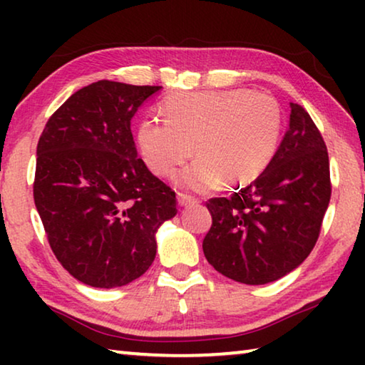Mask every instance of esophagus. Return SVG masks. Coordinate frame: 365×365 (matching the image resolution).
Returning <instances> with one entry per match:
<instances>
[{
  "instance_id": "1",
  "label": "esophagus",
  "mask_w": 365,
  "mask_h": 365,
  "mask_svg": "<svg viewBox=\"0 0 365 365\" xmlns=\"http://www.w3.org/2000/svg\"><path fill=\"white\" fill-rule=\"evenodd\" d=\"M177 201L180 206H190V205H195V202H200L197 201V197L185 195V193H177Z\"/></svg>"
}]
</instances>
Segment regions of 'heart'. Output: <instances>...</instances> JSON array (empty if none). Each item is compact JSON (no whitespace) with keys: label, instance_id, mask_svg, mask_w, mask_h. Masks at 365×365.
<instances>
[{"label":"heart","instance_id":"heart-1","mask_svg":"<svg viewBox=\"0 0 365 365\" xmlns=\"http://www.w3.org/2000/svg\"><path fill=\"white\" fill-rule=\"evenodd\" d=\"M165 120L140 123L137 141L154 174L172 177L191 156L178 183L205 190L215 183L251 182L274 158L282 132V109L261 91H182L164 103Z\"/></svg>","mask_w":365,"mask_h":365}]
</instances>
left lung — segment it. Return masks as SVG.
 <instances>
[{"label":"left lung","mask_w":365,"mask_h":365,"mask_svg":"<svg viewBox=\"0 0 365 365\" xmlns=\"http://www.w3.org/2000/svg\"><path fill=\"white\" fill-rule=\"evenodd\" d=\"M289 108L288 130L262 174L230 197L206 202L207 262L246 285H265L298 267L316 246L330 202L325 141L304 108Z\"/></svg>","instance_id":"left-lung-1"}]
</instances>
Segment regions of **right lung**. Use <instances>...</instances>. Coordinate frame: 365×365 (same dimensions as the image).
<instances>
[{"mask_svg":"<svg viewBox=\"0 0 365 365\" xmlns=\"http://www.w3.org/2000/svg\"><path fill=\"white\" fill-rule=\"evenodd\" d=\"M163 86L100 80L49 117L36 146L34 200L61 265L85 285L117 288L156 257L175 191L137 156L130 120Z\"/></svg>","mask_w":365,"mask_h":365,"instance_id":"add662e5","label":"right lung"}]
</instances>
